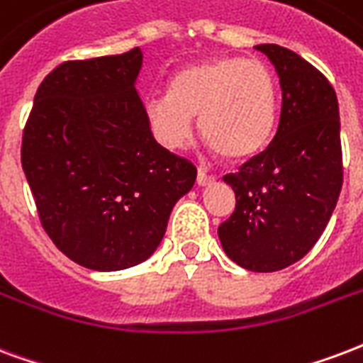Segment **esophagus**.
Wrapping results in <instances>:
<instances>
[{
  "instance_id": "34e87169",
  "label": "esophagus",
  "mask_w": 363,
  "mask_h": 363,
  "mask_svg": "<svg viewBox=\"0 0 363 363\" xmlns=\"http://www.w3.org/2000/svg\"><path fill=\"white\" fill-rule=\"evenodd\" d=\"M214 179H216V178H214L212 174H206L204 170L197 172V184L199 185H211Z\"/></svg>"
}]
</instances>
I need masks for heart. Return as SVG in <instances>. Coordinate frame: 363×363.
<instances>
[{"mask_svg":"<svg viewBox=\"0 0 363 363\" xmlns=\"http://www.w3.org/2000/svg\"><path fill=\"white\" fill-rule=\"evenodd\" d=\"M147 118L172 149L189 143L193 116L204 143L225 160H247L262 151L274 132L277 89L260 61L216 57L184 68L168 95L147 101Z\"/></svg>","mask_w":363,"mask_h":363,"instance_id":"b5f03b06","label":"heart"}]
</instances>
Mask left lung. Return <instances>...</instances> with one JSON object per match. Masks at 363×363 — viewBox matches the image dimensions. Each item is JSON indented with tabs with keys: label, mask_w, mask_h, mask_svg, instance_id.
Returning <instances> with one entry per match:
<instances>
[{
	"label": "left lung",
	"mask_w": 363,
	"mask_h": 363,
	"mask_svg": "<svg viewBox=\"0 0 363 363\" xmlns=\"http://www.w3.org/2000/svg\"><path fill=\"white\" fill-rule=\"evenodd\" d=\"M256 49L279 74L281 114L269 145L223 176L235 191V211L218 235L239 266L277 272L314 247L339 201V103L325 76L295 51L275 43Z\"/></svg>",
	"instance_id": "1"
}]
</instances>
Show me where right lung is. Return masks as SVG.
<instances>
[{"instance_id":"1","label":"right lung","mask_w":363,"mask_h":363,"mask_svg":"<svg viewBox=\"0 0 363 363\" xmlns=\"http://www.w3.org/2000/svg\"><path fill=\"white\" fill-rule=\"evenodd\" d=\"M140 48L65 61L34 97L21 160L42 228L84 268H132L155 252L174 204L197 178L155 141L133 88Z\"/></svg>"}]
</instances>
